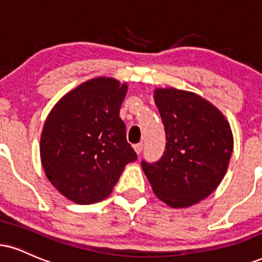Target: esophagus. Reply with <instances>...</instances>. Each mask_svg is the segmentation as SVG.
Listing matches in <instances>:
<instances>
[{"mask_svg": "<svg viewBox=\"0 0 262 262\" xmlns=\"http://www.w3.org/2000/svg\"><path fill=\"white\" fill-rule=\"evenodd\" d=\"M143 149H144L143 143H138V144L134 145V150H135V152L138 154V155H140L141 151H143Z\"/></svg>", "mask_w": 262, "mask_h": 262, "instance_id": "esophagus-1", "label": "esophagus"}]
</instances>
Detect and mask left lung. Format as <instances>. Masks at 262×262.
<instances>
[{
    "instance_id": "obj_1",
    "label": "left lung",
    "mask_w": 262,
    "mask_h": 262,
    "mask_svg": "<svg viewBox=\"0 0 262 262\" xmlns=\"http://www.w3.org/2000/svg\"><path fill=\"white\" fill-rule=\"evenodd\" d=\"M155 103L166 134L156 162L141 167L154 193L172 207L204 200L225 177L233 151L228 122L215 106L189 91L157 89Z\"/></svg>"
}]
</instances>
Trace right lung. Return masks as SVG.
I'll return each mask as SVG.
<instances>
[{"label": "right lung", "mask_w": 262, "mask_h": 262, "mask_svg": "<svg viewBox=\"0 0 262 262\" xmlns=\"http://www.w3.org/2000/svg\"><path fill=\"white\" fill-rule=\"evenodd\" d=\"M125 94V84L95 78L63 96L46 119L41 163L53 187L74 203L105 199L125 165L138 159L119 118Z\"/></svg>", "instance_id": "1"}]
</instances>
